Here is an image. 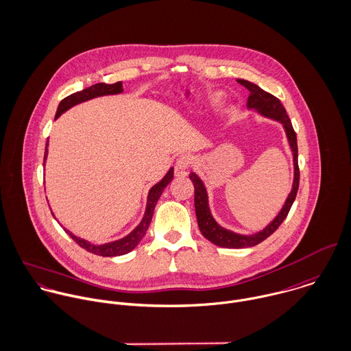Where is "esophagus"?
I'll use <instances>...</instances> for the list:
<instances>
[{
    "mask_svg": "<svg viewBox=\"0 0 351 351\" xmlns=\"http://www.w3.org/2000/svg\"><path fill=\"white\" fill-rule=\"evenodd\" d=\"M193 161V157L190 154H182L176 160V169L178 171H186Z\"/></svg>",
    "mask_w": 351,
    "mask_h": 351,
    "instance_id": "34e87169",
    "label": "esophagus"
}]
</instances>
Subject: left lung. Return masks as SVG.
Listing matches in <instances>:
<instances>
[{
    "instance_id": "1",
    "label": "left lung",
    "mask_w": 351,
    "mask_h": 351,
    "mask_svg": "<svg viewBox=\"0 0 351 351\" xmlns=\"http://www.w3.org/2000/svg\"><path fill=\"white\" fill-rule=\"evenodd\" d=\"M238 83H241L242 86H245L249 91L250 95L247 98V108L249 109H254L257 110L260 114L274 119L279 123L283 124L291 152H293V160H294V182H293V189L291 193L289 194L282 210L278 213V216L260 232H256L253 235H241L237 232H232L227 228H223L221 226H219L216 223V220L213 219L210 209H209V202H208V193L205 189L204 182L195 175V172L190 173V180L194 184V205H195V215H197V221H198V227L201 234L210 241L212 243H215L216 246L220 247H228V249H243V247H252L256 246L258 243H261L263 241H265L268 237H271L278 228L279 226L285 221V219L287 217L297 193H298V186H300V167H298V145H297V134L293 128V124L289 119V114L285 109V106L282 105L280 99L276 98L275 95L267 93L265 90H263L261 87H258L257 84L249 82V80H243V79H238Z\"/></svg>"
}]
</instances>
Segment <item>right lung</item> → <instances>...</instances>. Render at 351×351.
I'll return each instance as SVG.
<instances>
[{"mask_svg": "<svg viewBox=\"0 0 351 351\" xmlns=\"http://www.w3.org/2000/svg\"><path fill=\"white\" fill-rule=\"evenodd\" d=\"M123 93V83L121 82H117V83H113V84H106V83H97V84H93L82 91H76L68 97H65L60 104H58V108H57V112H56V117L54 119H58L61 116V113H64L65 110H68L69 108L80 104V102H84V101H88V99H93L95 97H102V95H110V94H120ZM46 156H47V143H46V147H45V158H43V165H45V160H46ZM173 179V168H171L167 175L157 183L154 184L150 191H149V195H147V205H146V210H145V216L142 219V221L139 223V226L131 232L128 234L127 237L119 239V241H114V242H109V243H105V245H93L82 238H77L76 235H73L72 232H69L68 230H65V232L80 246L83 247L84 250L93 253V254H97V256H102V257H114V256H123V254H127L130 253L131 250H134L138 243L142 241V238L145 237L149 226H150V221H152V217H153V213H154V208H156V204L158 201V198L161 197L164 189L171 183V180ZM53 215V213H51Z\"/></svg>", "mask_w": 351, "mask_h": 351, "instance_id": "1", "label": "right lung"}]
</instances>
